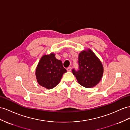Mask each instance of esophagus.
Returning a JSON list of instances; mask_svg holds the SVG:
<instances>
[{"mask_svg": "<svg viewBox=\"0 0 130 130\" xmlns=\"http://www.w3.org/2000/svg\"><path fill=\"white\" fill-rule=\"evenodd\" d=\"M71 67H69L67 69H66V70H67L68 71H71Z\"/></svg>", "mask_w": 130, "mask_h": 130, "instance_id": "1", "label": "esophagus"}]
</instances>
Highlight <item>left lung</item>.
I'll list each match as a JSON object with an SVG mask.
<instances>
[{"mask_svg": "<svg viewBox=\"0 0 130 130\" xmlns=\"http://www.w3.org/2000/svg\"><path fill=\"white\" fill-rule=\"evenodd\" d=\"M78 70H72L79 85L86 88L97 85L102 77V62L91 50L81 52L78 55Z\"/></svg>", "mask_w": 130, "mask_h": 130, "instance_id": "1", "label": "left lung"}]
</instances>
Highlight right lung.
Here are the masks:
<instances>
[{
	"label": "right lung",
	"instance_id": "1",
	"mask_svg": "<svg viewBox=\"0 0 130 130\" xmlns=\"http://www.w3.org/2000/svg\"><path fill=\"white\" fill-rule=\"evenodd\" d=\"M66 71L62 61L56 59L52 53L41 58L36 70V76L40 85L50 89L58 85Z\"/></svg>",
	"mask_w": 130,
	"mask_h": 130
}]
</instances>
